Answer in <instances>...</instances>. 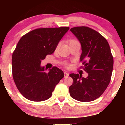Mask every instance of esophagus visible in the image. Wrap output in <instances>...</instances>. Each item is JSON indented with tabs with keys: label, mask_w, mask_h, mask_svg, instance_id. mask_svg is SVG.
<instances>
[{
	"label": "esophagus",
	"mask_w": 125,
	"mask_h": 125,
	"mask_svg": "<svg viewBox=\"0 0 125 125\" xmlns=\"http://www.w3.org/2000/svg\"><path fill=\"white\" fill-rule=\"evenodd\" d=\"M64 77H65V78H66V77L69 76V73H67L66 72H64Z\"/></svg>",
	"instance_id": "34e87169"
}]
</instances>
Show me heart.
Returning <instances> with one entry per match:
<instances>
[{
    "mask_svg": "<svg viewBox=\"0 0 125 125\" xmlns=\"http://www.w3.org/2000/svg\"><path fill=\"white\" fill-rule=\"evenodd\" d=\"M74 41H75V40H73V39H72L70 41V42H74ZM69 66H70L69 64H66V67H69Z\"/></svg>",
    "mask_w": 125,
    "mask_h": 125,
    "instance_id": "heart-1",
    "label": "heart"
}]
</instances>
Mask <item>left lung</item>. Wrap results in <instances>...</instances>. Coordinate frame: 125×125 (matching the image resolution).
I'll return each mask as SVG.
<instances>
[{
  "label": "left lung",
  "mask_w": 125,
  "mask_h": 125,
  "mask_svg": "<svg viewBox=\"0 0 125 125\" xmlns=\"http://www.w3.org/2000/svg\"><path fill=\"white\" fill-rule=\"evenodd\" d=\"M71 31L81 44V67L88 76L84 78L79 74H69L73 80L69 88L70 95L78 101H93L104 94L111 79L113 58L109 44L99 33L88 27H74Z\"/></svg>",
  "instance_id": "1"
}]
</instances>
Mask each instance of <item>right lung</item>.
<instances>
[{"mask_svg":"<svg viewBox=\"0 0 125 125\" xmlns=\"http://www.w3.org/2000/svg\"><path fill=\"white\" fill-rule=\"evenodd\" d=\"M69 29V27L39 28L21 37L12 54V75L17 88L27 99L44 101L52 95L56 85L64 77L54 66L46 72L41 61L51 54Z\"/></svg>","mask_w":125,"mask_h":125,"instance_id":"right-lung-1","label":"right lung"}]
</instances>
